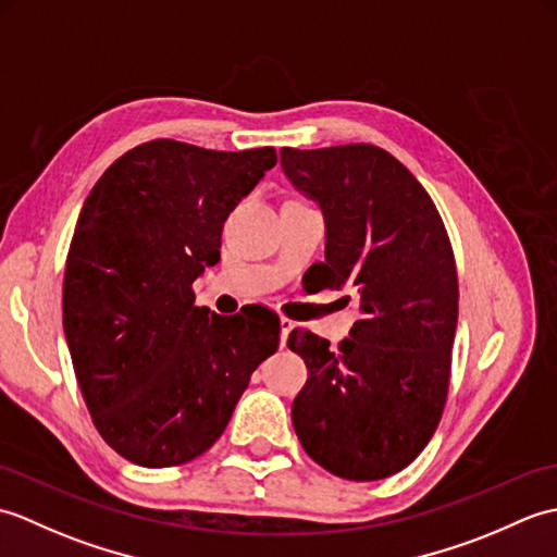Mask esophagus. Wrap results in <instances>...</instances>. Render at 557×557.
<instances>
[{
	"mask_svg": "<svg viewBox=\"0 0 557 557\" xmlns=\"http://www.w3.org/2000/svg\"><path fill=\"white\" fill-rule=\"evenodd\" d=\"M280 327H282V347H285V345H287V337H289L292 330L297 327V323H294L292 318H285V315H282V318H280Z\"/></svg>",
	"mask_w": 557,
	"mask_h": 557,
	"instance_id": "1",
	"label": "esophagus"
}]
</instances>
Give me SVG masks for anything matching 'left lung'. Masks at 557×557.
I'll list each match as a JSON object with an SVG mask.
<instances>
[{"instance_id":"left-lung-1","label":"left lung","mask_w":557,"mask_h":557,"mask_svg":"<svg viewBox=\"0 0 557 557\" xmlns=\"http://www.w3.org/2000/svg\"><path fill=\"white\" fill-rule=\"evenodd\" d=\"M280 158L325 215L327 287L359 294V321L337 347L311 330L289 333L309 369L294 431L330 474L393 476L429 445L447 399L459 285L443 218L377 146L282 148Z\"/></svg>"}]
</instances>
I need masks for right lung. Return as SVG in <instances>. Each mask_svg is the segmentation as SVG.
Listing matches in <instances>:
<instances>
[{"label":"right lung","instance_id":"add662e5","mask_svg":"<svg viewBox=\"0 0 557 557\" xmlns=\"http://www.w3.org/2000/svg\"><path fill=\"white\" fill-rule=\"evenodd\" d=\"M275 162L270 146L156 138L114 160L81 208L64 270L66 345L102 441L138 467L203 455L280 347L270 309L218 315L191 289L220 260L224 220Z\"/></svg>","mask_w":557,"mask_h":557}]
</instances>
